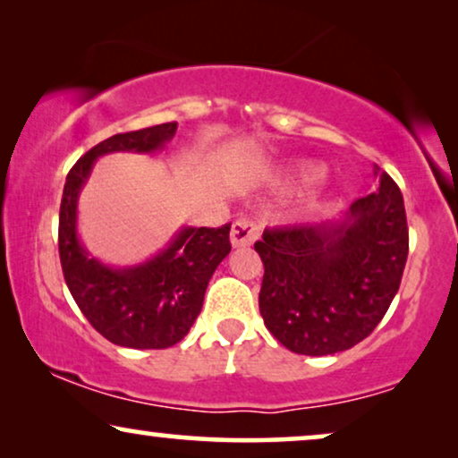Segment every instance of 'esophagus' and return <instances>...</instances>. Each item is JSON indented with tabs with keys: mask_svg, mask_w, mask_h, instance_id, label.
<instances>
[{
	"mask_svg": "<svg viewBox=\"0 0 458 458\" xmlns=\"http://www.w3.org/2000/svg\"><path fill=\"white\" fill-rule=\"evenodd\" d=\"M259 228L249 219H236L233 224V230H230V242H233L234 249L241 247H251L255 239H258Z\"/></svg>",
	"mask_w": 458,
	"mask_h": 458,
	"instance_id": "obj_1",
	"label": "esophagus"
}]
</instances>
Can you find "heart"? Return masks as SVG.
Here are the masks:
<instances>
[{
	"mask_svg": "<svg viewBox=\"0 0 458 458\" xmlns=\"http://www.w3.org/2000/svg\"><path fill=\"white\" fill-rule=\"evenodd\" d=\"M322 169L318 165H314V163H300L295 169H293L289 180L293 182H314L318 178Z\"/></svg>",
	"mask_w": 458,
	"mask_h": 458,
	"instance_id": "b5f03b06",
	"label": "heart"
}]
</instances>
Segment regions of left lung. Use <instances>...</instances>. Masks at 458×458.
Here are the masks:
<instances>
[{"label":"left lung","mask_w":458,"mask_h":458,"mask_svg":"<svg viewBox=\"0 0 458 458\" xmlns=\"http://www.w3.org/2000/svg\"><path fill=\"white\" fill-rule=\"evenodd\" d=\"M379 188L331 222L266 230L259 312L286 350L328 356L373 333L398 293L408 255L400 188L375 165Z\"/></svg>","instance_id":"8db88e82"}]
</instances>
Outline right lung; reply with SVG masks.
<instances>
[{
  "label": "right lung",
  "instance_id": "right-lung-1",
  "mask_svg": "<svg viewBox=\"0 0 458 458\" xmlns=\"http://www.w3.org/2000/svg\"><path fill=\"white\" fill-rule=\"evenodd\" d=\"M178 123L117 133L85 152L66 175L58 249L72 300L102 337L133 350H163L186 337L203 308L207 284L230 253V224L182 225L161 251L133 266H111L79 236V194L96 161L113 152L155 155L172 142Z\"/></svg>",
  "mask_w": 458,
  "mask_h": 458
}]
</instances>
